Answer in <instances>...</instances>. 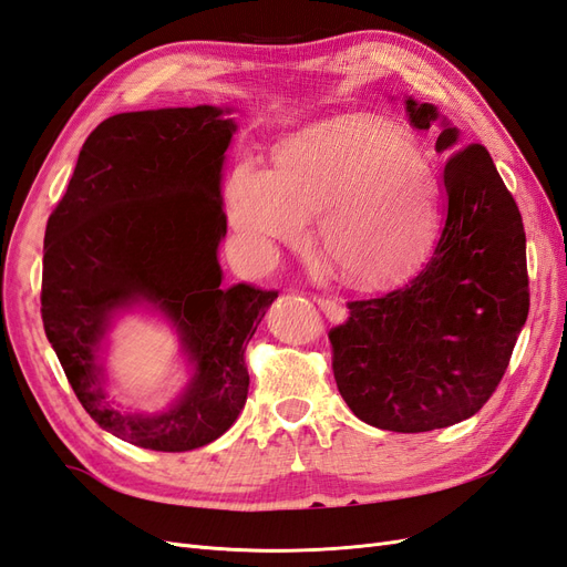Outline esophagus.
Returning a JSON list of instances; mask_svg holds the SVG:
<instances>
[{
  "instance_id": "34e87169",
  "label": "esophagus",
  "mask_w": 567,
  "mask_h": 567,
  "mask_svg": "<svg viewBox=\"0 0 567 567\" xmlns=\"http://www.w3.org/2000/svg\"><path fill=\"white\" fill-rule=\"evenodd\" d=\"M315 302L321 307L323 310V315L329 317L331 321H336V323H340V321H346L348 319V312H346V307H342L338 300H331V298H321V296H315Z\"/></svg>"
}]
</instances>
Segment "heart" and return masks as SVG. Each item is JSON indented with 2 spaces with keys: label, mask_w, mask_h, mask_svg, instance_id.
Masks as SVG:
<instances>
[{
  "label": "heart",
  "mask_w": 567,
  "mask_h": 567,
  "mask_svg": "<svg viewBox=\"0 0 567 567\" xmlns=\"http://www.w3.org/2000/svg\"><path fill=\"white\" fill-rule=\"evenodd\" d=\"M317 217V248L342 281L385 286L414 271L437 229V177L406 136L383 125H338L298 136L274 173L241 163L229 219L244 248L269 260L298 246Z\"/></svg>",
  "instance_id": "1"
}]
</instances>
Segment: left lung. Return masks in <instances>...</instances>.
<instances>
[{
    "label": "left lung",
    "mask_w": 567,
    "mask_h": 567,
    "mask_svg": "<svg viewBox=\"0 0 567 567\" xmlns=\"http://www.w3.org/2000/svg\"><path fill=\"white\" fill-rule=\"evenodd\" d=\"M416 130L440 123L442 225L423 269L381 298L348 302L329 333L342 400L364 423L425 433L477 414L492 398L523 331L529 290L516 200L485 146L461 148L433 104L406 99Z\"/></svg>",
    "instance_id": "8db88e82"
}]
</instances>
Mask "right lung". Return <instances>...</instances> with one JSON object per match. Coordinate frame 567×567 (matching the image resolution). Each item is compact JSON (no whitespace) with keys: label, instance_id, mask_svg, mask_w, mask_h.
Wrapping results in <instances>:
<instances>
[{"label":"right lung","instance_id":"1","mask_svg":"<svg viewBox=\"0 0 567 567\" xmlns=\"http://www.w3.org/2000/svg\"><path fill=\"white\" fill-rule=\"evenodd\" d=\"M231 109L120 113L84 142L44 234V333L84 411L136 447L188 452L241 414L246 346L274 290L221 286V169ZM144 306L181 336L189 381L163 412L115 408L103 354L120 315Z\"/></svg>","mask_w":567,"mask_h":567}]
</instances>
